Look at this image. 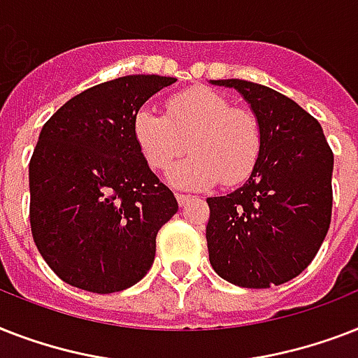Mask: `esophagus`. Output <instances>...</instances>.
I'll return each mask as SVG.
<instances>
[{
    "mask_svg": "<svg viewBox=\"0 0 358 358\" xmlns=\"http://www.w3.org/2000/svg\"><path fill=\"white\" fill-rule=\"evenodd\" d=\"M191 199H193V195H184V193H178V195H176V201H178L180 206H184V204H187V202H189Z\"/></svg>",
    "mask_w": 358,
    "mask_h": 358,
    "instance_id": "obj_1",
    "label": "esophagus"
}]
</instances>
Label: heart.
<instances>
[{
  "mask_svg": "<svg viewBox=\"0 0 358 358\" xmlns=\"http://www.w3.org/2000/svg\"><path fill=\"white\" fill-rule=\"evenodd\" d=\"M134 137L148 167L167 173L189 150L171 174L180 187L201 189L217 180L234 187L249 178L262 152V129L255 115L208 87H191L167 100V117L139 109Z\"/></svg>",
  "mask_w": 358,
  "mask_h": 358,
  "instance_id": "obj_1",
  "label": "heart"
}]
</instances>
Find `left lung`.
<instances>
[{
  "label": "left lung",
  "instance_id": "1",
  "mask_svg": "<svg viewBox=\"0 0 358 358\" xmlns=\"http://www.w3.org/2000/svg\"><path fill=\"white\" fill-rule=\"evenodd\" d=\"M238 89L262 129L250 178L227 196L206 199L210 264L243 288H269L308 267L333 213L334 156L323 129L292 98L243 80H215Z\"/></svg>",
  "mask_w": 358,
  "mask_h": 358
}]
</instances>
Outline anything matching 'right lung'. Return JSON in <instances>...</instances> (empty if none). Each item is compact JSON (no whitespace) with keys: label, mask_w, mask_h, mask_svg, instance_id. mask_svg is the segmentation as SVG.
<instances>
[{"label":"right lung","mask_w":358,"mask_h":358,"mask_svg":"<svg viewBox=\"0 0 358 358\" xmlns=\"http://www.w3.org/2000/svg\"><path fill=\"white\" fill-rule=\"evenodd\" d=\"M165 76H124L76 94L42 126L29 162L31 234L61 280L113 294L145 277L156 236L178 212L134 137Z\"/></svg>","instance_id":"add662e5"}]
</instances>
